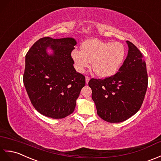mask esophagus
<instances>
[{"label":"esophagus","mask_w":161,"mask_h":161,"mask_svg":"<svg viewBox=\"0 0 161 161\" xmlns=\"http://www.w3.org/2000/svg\"><path fill=\"white\" fill-rule=\"evenodd\" d=\"M90 80V78L88 77V76H85V82H86V83L87 84L89 83V81Z\"/></svg>","instance_id":"34e87169"}]
</instances>
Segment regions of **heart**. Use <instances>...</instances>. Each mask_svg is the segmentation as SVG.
I'll list each match as a JSON object with an SVG mask.
<instances>
[{
  "label": "heart",
  "instance_id": "1",
  "mask_svg": "<svg viewBox=\"0 0 161 161\" xmlns=\"http://www.w3.org/2000/svg\"><path fill=\"white\" fill-rule=\"evenodd\" d=\"M125 54V48L120 42L90 39L83 42L81 50L74 49L71 56L78 72H83L92 63V69L96 76L108 78L120 69Z\"/></svg>",
  "mask_w": 161,
  "mask_h": 161
}]
</instances>
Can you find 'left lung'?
I'll return each instance as SVG.
<instances>
[{
  "instance_id": "8db88e82",
  "label": "left lung",
  "mask_w": 161,
  "mask_h": 161,
  "mask_svg": "<svg viewBox=\"0 0 161 161\" xmlns=\"http://www.w3.org/2000/svg\"><path fill=\"white\" fill-rule=\"evenodd\" d=\"M128 53L119 71L104 79L92 78V90L98 115L109 123H120L140 109L148 84L146 63L140 50L127 41Z\"/></svg>"
}]
</instances>
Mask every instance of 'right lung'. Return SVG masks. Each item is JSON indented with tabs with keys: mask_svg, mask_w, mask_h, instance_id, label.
<instances>
[{
	"mask_svg": "<svg viewBox=\"0 0 161 161\" xmlns=\"http://www.w3.org/2000/svg\"><path fill=\"white\" fill-rule=\"evenodd\" d=\"M76 45L73 38L44 37L27 53L23 83L31 104L42 115L59 119L74 111L85 85V76L73 66L71 53Z\"/></svg>",
	"mask_w": 161,
	"mask_h": 161,
	"instance_id": "1",
	"label": "right lung"
}]
</instances>
